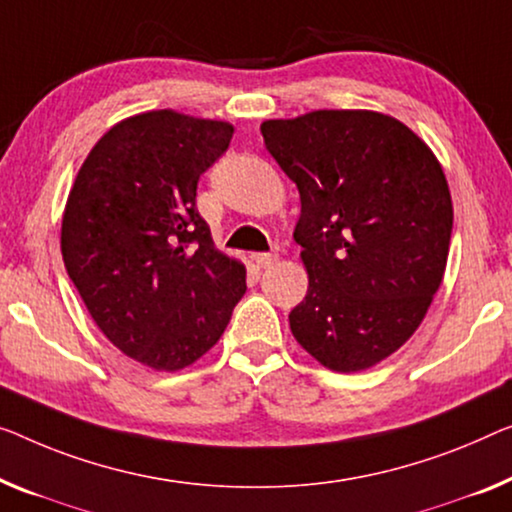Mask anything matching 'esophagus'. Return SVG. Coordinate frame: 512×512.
Returning <instances> with one entry per match:
<instances>
[{
    "label": "esophagus",
    "instance_id": "esophagus-1",
    "mask_svg": "<svg viewBox=\"0 0 512 512\" xmlns=\"http://www.w3.org/2000/svg\"><path fill=\"white\" fill-rule=\"evenodd\" d=\"M278 262V253H257L255 255V264L259 266V269H269V266H273Z\"/></svg>",
    "mask_w": 512,
    "mask_h": 512
}]
</instances>
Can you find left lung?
<instances>
[{"mask_svg": "<svg viewBox=\"0 0 512 512\" xmlns=\"http://www.w3.org/2000/svg\"><path fill=\"white\" fill-rule=\"evenodd\" d=\"M262 135L301 195L294 241L308 294L289 329L329 370L372 368L414 335L444 278L446 174L421 137L381 112L269 119Z\"/></svg>", "mask_w": 512, "mask_h": 512, "instance_id": "1", "label": "left lung"}]
</instances>
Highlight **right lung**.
Masks as SVG:
<instances>
[{"label":"right lung","mask_w":512,"mask_h":512,"mask_svg":"<svg viewBox=\"0 0 512 512\" xmlns=\"http://www.w3.org/2000/svg\"><path fill=\"white\" fill-rule=\"evenodd\" d=\"M232 133L174 110L135 114L96 142L68 193V278L105 338L147 368L195 363L246 294V266L213 246L195 204Z\"/></svg>","instance_id":"add662e5"}]
</instances>
